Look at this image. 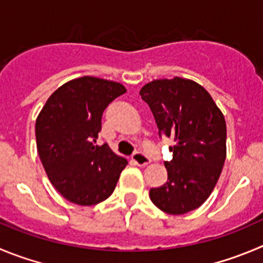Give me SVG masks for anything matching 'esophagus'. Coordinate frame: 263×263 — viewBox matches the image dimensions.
<instances>
[{"mask_svg":"<svg viewBox=\"0 0 263 263\" xmlns=\"http://www.w3.org/2000/svg\"><path fill=\"white\" fill-rule=\"evenodd\" d=\"M132 161H134L137 166H146L148 163H151V158H149L145 153H143V152H135V153L132 154Z\"/></svg>","mask_w":263,"mask_h":263,"instance_id":"1","label":"esophagus"}]
</instances>
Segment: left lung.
<instances>
[{
  "label": "left lung",
  "mask_w": 263,
  "mask_h": 263,
  "mask_svg": "<svg viewBox=\"0 0 263 263\" xmlns=\"http://www.w3.org/2000/svg\"><path fill=\"white\" fill-rule=\"evenodd\" d=\"M140 96L149 105L159 136L174 140L166 161L167 181L149 196L173 215L197 209L209 197L226 159V120L212 96L197 83L181 78L153 80Z\"/></svg>",
  "instance_id": "8db88e82"
}]
</instances>
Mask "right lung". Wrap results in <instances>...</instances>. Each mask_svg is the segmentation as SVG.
<instances>
[{
  "label": "right lung",
  "mask_w": 263,
  "mask_h": 263,
  "mask_svg": "<svg viewBox=\"0 0 263 263\" xmlns=\"http://www.w3.org/2000/svg\"><path fill=\"white\" fill-rule=\"evenodd\" d=\"M123 93L119 83L83 76L58 88L36 119L37 152L46 175L76 205L106 200L128 163L106 143L96 145L102 112Z\"/></svg>",
  "instance_id": "add662e5"
}]
</instances>
